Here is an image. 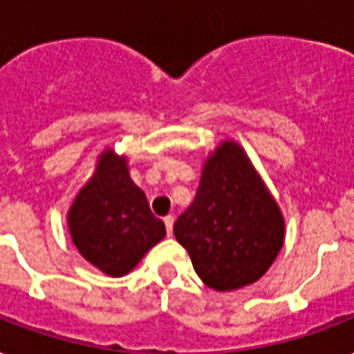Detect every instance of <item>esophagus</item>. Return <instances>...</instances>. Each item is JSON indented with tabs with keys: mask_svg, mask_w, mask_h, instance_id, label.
Returning a JSON list of instances; mask_svg holds the SVG:
<instances>
[{
	"mask_svg": "<svg viewBox=\"0 0 354 354\" xmlns=\"http://www.w3.org/2000/svg\"><path fill=\"white\" fill-rule=\"evenodd\" d=\"M174 221H175V218L171 214L164 218V223H166V231H168V236H171V232H174Z\"/></svg>",
	"mask_w": 354,
	"mask_h": 354,
	"instance_id": "obj_1",
	"label": "esophagus"
}]
</instances>
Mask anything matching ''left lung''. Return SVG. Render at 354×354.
<instances>
[{
    "mask_svg": "<svg viewBox=\"0 0 354 354\" xmlns=\"http://www.w3.org/2000/svg\"><path fill=\"white\" fill-rule=\"evenodd\" d=\"M194 270L220 292L259 281L284 242L275 199L234 142H223L203 168L196 197L174 225Z\"/></svg>",
    "mask_w": 354,
    "mask_h": 354,
    "instance_id": "left-lung-1",
    "label": "left lung"
}]
</instances>
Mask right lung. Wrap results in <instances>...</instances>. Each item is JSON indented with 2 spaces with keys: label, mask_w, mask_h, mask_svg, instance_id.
Masks as SVG:
<instances>
[{
  "label": "right lung",
  "mask_w": 354,
  "mask_h": 354,
  "mask_svg": "<svg viewBox=\"0 0 354 354\" xmlns=\"http://www.w3.org/2000/svg\"><path fill=\"white\" fill-rule=\"evenodd\" d=\"M79 253L111 277H122L166 236L146 194L129 177L125 158L109 149L68 214Z\"/></svg>",
  "instance_id": "obj_1"
}]
</instances>
